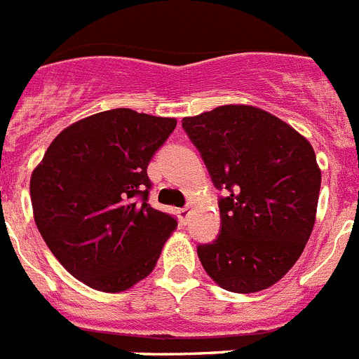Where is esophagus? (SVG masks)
Masks as SVG:
<instances>
[{"label":"esophagus","mask_w":359,"mask_h":359,"mask_svg":"<svg viewBox=\"0 0 359 359\" xmlns=\"http://www.w3.org/2000/svg\"><path fill=\"white\" fill-rule=\"evenodd\" d=\"M177 216H180V222L185 225L189 222V216H191V207H183V209L177 210Z\"/></svg>","instance_id":"1"}]
</instances>
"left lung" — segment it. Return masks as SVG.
Segmentation results:
<instances>
[{"label": "left lung", "instance_id": "obj_1", "mask_svg": "<svg viewBox=\"0 0 359 359\" xmlns=\"http://www.w3.org/2000/svg\"><path fill=\"white\" fill-rule=\"evenodd\" d=\"M219 198L217 240L198 245L222 289H269L302 256L316 222L321 170L311 143L290 125L250 105H223L183 118Z\"/></svg>", "mask_w": 359, "mask_h": 359}]
</instances>
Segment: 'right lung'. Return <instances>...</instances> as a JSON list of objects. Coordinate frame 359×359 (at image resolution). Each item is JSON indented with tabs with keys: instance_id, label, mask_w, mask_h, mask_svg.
<instances>
[{
	"instance_id": "add662e5",
	"label": "right lung",
	"mask_w": 359,
	"mask_h": 359,
	"mask_svg": "<svg viewBox=\"0 0 359 359\" xmlns=\"http://www.w3.org/2000/svg\"><path fill=\"white\" fill-rule=\"evenodd\" d=\"M174 128V118L97 112L57 134L34 168V222L76 280L121 292L154 271L177 222L149 205L147 167Z\"/></svg>"
}]
</instances>
